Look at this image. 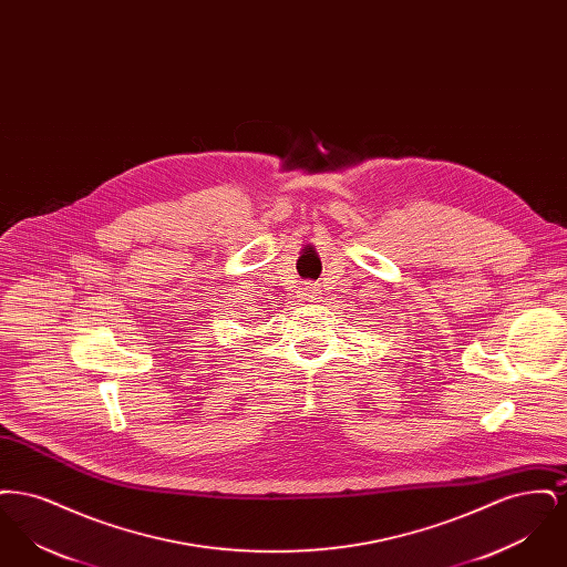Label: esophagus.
<instances>
[{"instance_id":"1","label":"esophagus","mask_w":567,"mask_h":567,"mask_svg":"<svg viewBox=\"0 0 567 567\" xmlns=\"http://www.w3.org/2000/svg\"><path fill=\"white\" fill-rule=\"evenodd\" d=\"M319 293H321V291H319V287H306V289H303V297H306L308 301L319 299Z\"/></svg>"}]
</instances>
